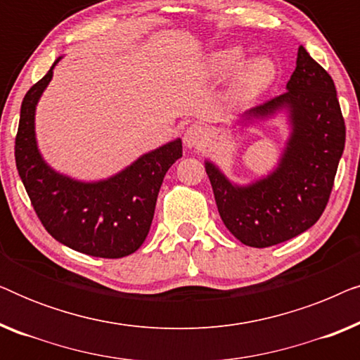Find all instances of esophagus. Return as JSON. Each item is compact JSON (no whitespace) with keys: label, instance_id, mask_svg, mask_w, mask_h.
Wrapping results in <instances>:
<instances>
[{"label":"esophagus","instance_id":"esophagus-1","mask_svg":"<svg viewBox=\"0 0 360 360\" xmlns=\"http://www.w3.org/2000/svg\"><path fill=\"white\" fill-rule=\"evenodd\" d=\"M184 144L188 149H203L208 144V131L201 124H191L184 132Z\"/></svg>","mask_w":360,"mask_h":360}]
</instances>
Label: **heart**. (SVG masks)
<instances>
[{
    "label": "heart",
    "instance_id": "b5f03b06",
    "mask_svg": "<svg viewBox=\"0 0 360 360\" xmlns=\"http://www.w3.org/2000/svg\"><path fill=\"white\" fill-rule=\"evenodd\" d=\"M244 57L243 49L239 47H226L213 52L208 57V62H206L210 77L214 82L226 80L243 65ZM274 78L275 67L270 58H252V60L245 62L243 67L239 69L238 75H236L233 83V95L238 100H249V98L257 96L259 93L267 90Z\"/></svg>",
    "mask_w": 360,
    "mask_h": 360
}]
</instances>
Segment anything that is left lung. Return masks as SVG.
Masks as SVG:
<instances>
[{
  "mask_svg": "<svg viewBox=\"0 0 360 360\" xmlns=\"http://www.w3.org/2000/svg\"><path fill=\"white\" fill-rule=\"evenodd\" d=\"M285 111L287 147L267 176L236 185L206 160L219 216L231 234L250 248H270L304 233L319 219L331 195L346 126L329 73L300 46L287 91L240 116L249 126Z\"/></svg>",
  "mask_w": 360,
  "mask_h": 360,
  "instance_id": "obj_1",
  "label": "left lung"
}]
</instances>
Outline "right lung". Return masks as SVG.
Masks as SVG:
<instances>
[{"mask_svg": "<svg viewBox=\"0 0 360 360\" xmlns=\"http://www.w3.org/2000/svg\"><path fill=\"white\" fill-rule=\"evenodd\" d=\"M60 58L22 100L14 144L19 176L34 211L53 239L93 257H126L149 234L157 195L167 170L181 157V141L147 152L106 180L80 181L58 174L39 152L36 106Z\"/></svg>", "mask_w": 360, "mask_h": 360, "instance_id": "add662e5", "label": "right lung"}]
</instances>
